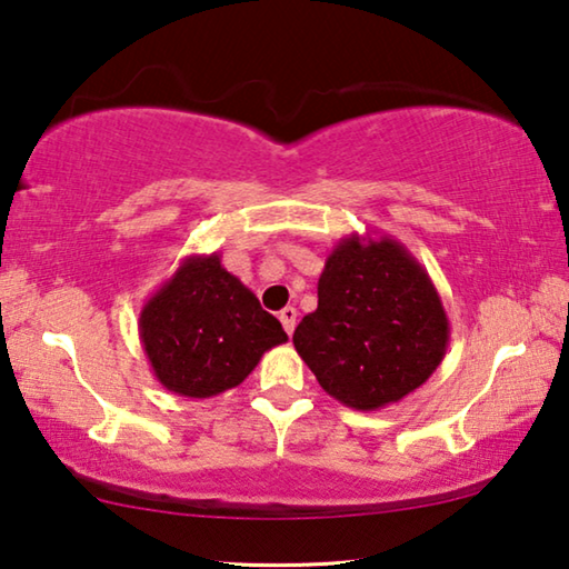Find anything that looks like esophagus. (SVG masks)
I'll return each instance as SVG.
<instances>
[{
  "label": "esophagus",
  "instance_id": "34e87169",
  "mask_svg": "<svg viewBox=\"0 0 569 569\" xmlns=\"http://www.w3.org/2000/svg\"><path fill=\"white\" fill-rule=\"evenodd\" d=\"M296 308L293 306H286L281 313H278V319H281V323H283V329H286V333L291 336L293 333V329H296Z\"/></svg>",
  "mask_w": 569,
  "mask_h": 569
}]
</instances>
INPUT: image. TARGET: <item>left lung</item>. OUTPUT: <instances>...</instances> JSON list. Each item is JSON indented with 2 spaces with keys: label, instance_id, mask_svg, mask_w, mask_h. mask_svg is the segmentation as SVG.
<instances>
[{
  "label": "left lung",
  "instance_id": "obj_1",
  "mask_svg": "<svg viewBox=\"0 0 569 569\" xmlns=\"http://www.w3.org/2000/svg\"><path fill=\"white\" fill-rule=\"evenodd\" d=\"M293 346L329 397L377 411L437 371L449 319L429 273L399 240L353 233L326 258L319 308L296 326Z\"/></svg>",
  "mask_w": 569,
  "mask_h": 569
}]
</instances>
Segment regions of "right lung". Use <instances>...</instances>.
I'll list each match as a JSON object with an SVG mask.
<instances>
[{"instance_id": "add662e5", "label": "right lung", "mask_w": 569, "mask_h": 569, "mask_svg": "<svg viewBox=\"0 0 569 569\" xmlns=\"http://www.w3.org/2000/svg\"><path fill=\"white\" fill-rule=\"evenodd\" d=\"M138 329L156 379L188 399L238 387L266 351L288 341L218 253L188 256L142 306Z\"/></svg>"}]
</instances>
